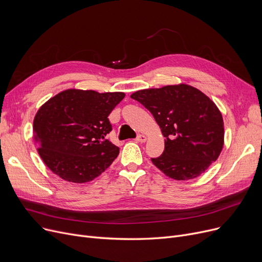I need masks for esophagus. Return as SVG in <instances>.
<instances>
[{
  "mask_svg": "<svg viewBox=\"0 0 262 262\" xmlns=\"http://www.w3.org/2000/svg\"><path fill=\"white\" fill-rule=\"evenodd\" d=\"M136 140L138 141V142H141V143H143V142H145V141H146V137H145L144 135H138V136H137Z\"/></svg>",
  "mask_w": 262,
  "mask_h": 262,
  "instance_id": "esophagus-1",
  "label": "esophagus"
}]
</instances>
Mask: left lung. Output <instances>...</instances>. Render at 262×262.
I'll list each match as a JSON object with an SVG mask.
<instances>
[{"label":"left lung","instance_id":"left-lung-1","mask_svg":"<svg viewBox=\"0 0 262 262\" xmlns=\"http://www.w3.org/2000/svg\"><path fill=\"white\" fill-rule=\"evenodd\" d=\"M130 98L153 115L166 137L163 153L150 160L167 176L192 180L217 159L224 143L223 118L202 91L181 84L140 90Z\"/></svg>","mask_w":262,"mask_h":262}]
</instances>
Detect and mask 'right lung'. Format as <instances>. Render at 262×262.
<instances>
[{
    "label": "right lung",
    "instance_id": "add662e5",
    "mask_svg": "<svg viewBox=\"0 0 262 262\" xmlns=\"http://www.w3.org/2000/svg\"><path fill=\"white\" fill-rule=\"evenodd\" d=\"M124 96L123 92L69 89L41 106L33 130L47 167L77 184L104 172L119 155V147L105 139L113 129L108 116Z\"/></svg>",
    "mask_w": 262,
    "mask_h": 262
}]
</instances>
